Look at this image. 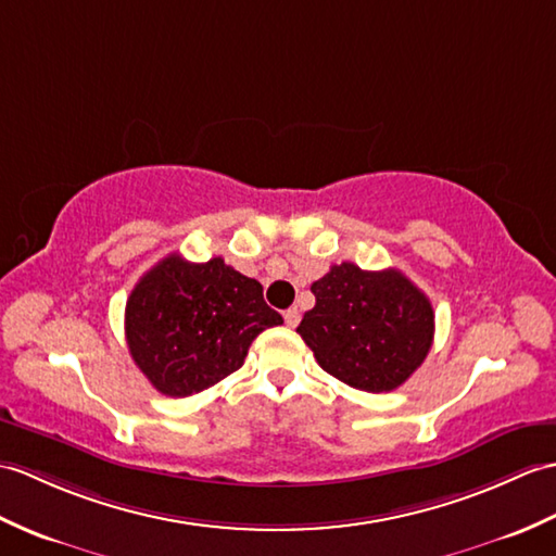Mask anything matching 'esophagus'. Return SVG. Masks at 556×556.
<instances>
[{
    "instance_id": "34e87169",
    "label": "esophagus",
    "mask_w": 556,
    "mask_h": 556,
    "mask_svg": "<svg viewBox=\"0 0 556 556\" xmlns=\"http://www.w3.org/2000/svg\"><path fill=\"white\" fill-rule=\"evenodd\" d=\"M283 321H287V327H299V321H301V313H299V307H289L287 313H283Z\"/></svg>"
}]
</instances>
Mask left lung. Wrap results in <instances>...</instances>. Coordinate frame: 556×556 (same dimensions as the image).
Instances as JSON below:
<instances>
[{
    "label": "left lung",
    "mask_w": 556,
    "mask_h": 556,
    "mask_svg": "<svg viewBox=\"0 0 556 556\" xmlns=\"http://www.w3.org/2000/svg\"><path fill=\"white\" fill-rule=\"evenodd\" d=\"M309 291L299 331L319 367L367 393L403 386L433 343L431 301L397 269L367 273L353 263L333 265Z\"/></svg>",
    "instance_id": "1"
}]
</instances>
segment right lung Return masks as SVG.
<instances>
[{
  "label": "right lung",
  "mask_w": 556,
  "mask_h": 556,
  "mask_svg": "<svg viewBox=\"0 0 556 556\" xmlns=\"http://www.w3.org/2000/svg\"><path fill=\"white\" fill-rule=\"evenodd\" d=\"M261 281L223 257L189 263L163 257L137 281L125 305V339L153 389L187 397L211 389L243 365L257 333L281 325Z\"/></svg>",
  "instance_id": "add662e5"
}]
</instances>
